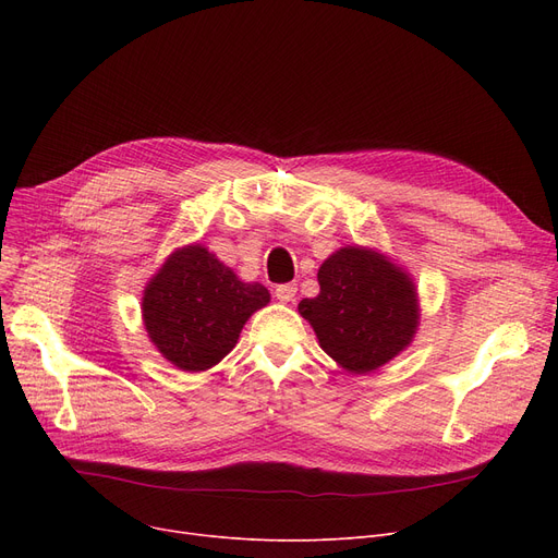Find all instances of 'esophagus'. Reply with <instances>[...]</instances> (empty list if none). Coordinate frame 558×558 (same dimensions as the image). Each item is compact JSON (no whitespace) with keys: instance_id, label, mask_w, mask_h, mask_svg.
<instances>
[{"instance_id":"esophagus-1","label":"esophagus","mask_w":558,"mask_h":558,"mask_svg":"<svg viewBox=\"0 0 558 558\" xmlns=\"http://www.w3.org/2000/svg\"><path fill=\"white\" fill-rule=\"evenodd\" d=\"M296 291H299V287L291 284V282L278 284V287H276V299H278L280 303H291V301L296 299Z\"/></svg>"}]
</instances>
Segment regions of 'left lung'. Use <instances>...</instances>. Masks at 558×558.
I'll return each mask as SVG.
<instances>
[{
  "instance_id": "left-lung-1",
  "label": "left lung",
  "mask_w": 558,
  "mask_h": 558,
  "mask_svg": "<svg viewBox=\"0 0 558 558\" xmlns=\"http://www.w3.org/2000/svg\"><path fill=\"white\" fill-rule=\"evenodd\" d=\"M318 296L303 299L320 348L350 373H371L414 341L418 294L407 271L373 248L343 246L318 267Z\"/></svg>"
}]
</instances>
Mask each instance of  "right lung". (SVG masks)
<instances>
[{
    "label": "right lung",
    "mask_w": 558,
    "mask_h": 558,
    "mask_svg": "<svg viewBox=\"0 0 558 558\" xmlns=\"http://www.w3.org/2000/svg\"><path fill=\"white\" fill-rule=\"evenodd\" d=\"M271 301L259 282H242L201 244L173 251L144 287L142 318L151 343L175 368L198 373L219 364L253 312Z\"/></svg>",
    "instance_id": "add662e5"
}]
</instances>
